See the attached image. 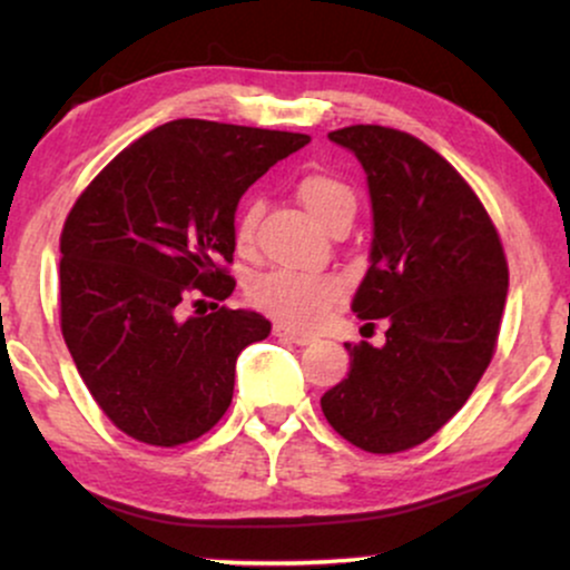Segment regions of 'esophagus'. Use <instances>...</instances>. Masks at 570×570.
I'll return each mask as SVG.
<instances>
[{
  "label": "esophagus",
  "mask_w": 570,
  "mask_h": 570,
  "mask_svg": "<svg viewBox=\"0 0 570 570\" xmlns=\"http://www.w3.org/2000/svg\"><path fill=\"white\" fill-rule=\"evenodd\" d=\"M273 335L281 337V340H289V343H294V345H311V343H313L311 335H305V332L292 330V326H286V324H276V326H273Z\"/></svg>",
  "instance_id": "34e87169"
}]
</instances>
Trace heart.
<instances>
[{
	"label": "heart",
	"mask_w": 570,
	"mask_h": 570,
	"mask_svg": "<svg viewBox=\"0 0 570 570\" xmlns=\"http://www.w3.org/2000/svg\"><path fill=\"white\" fill-rule=\"evenodd\" d=\"M297 200L318 225L330 227L332 222L351 217L356 212V195L345 181L330 174H307L297 181ZM259 203H248L235 222V246L244 252L252 246L254 230H257ZM248 303L267 316L278 318L281 324L307 330L318 324L337 303L343 286L332 276H313V273L273 271L257 276L248 284Z\"/></svg>",
	"instance_id": "heart-1"
}]
</instances>
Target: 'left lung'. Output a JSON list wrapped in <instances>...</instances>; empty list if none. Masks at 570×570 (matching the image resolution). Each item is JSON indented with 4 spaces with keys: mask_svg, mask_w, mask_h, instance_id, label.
<instances>
[{
    "mask_svg": "<svg viewBox=\"0 0 570 570\" xmlns=\"http://www.w3.org/2000/svg\"><path fill=\"white\" fill-rule=\"evenodd\" d=\"M330 139L356 155L372 198L370 271L351 307L389 330L383 348L345 343L351 372L322 410L356 448L402 453L434 436L485 375L507 303V254L474 189L429 144L383 126H348Z\"/></svg>",
    "mask_w": 570,
    "mask_h": 570,
    "instance_id": "obj_1",
    "label": "left lung"
}]
</instances>
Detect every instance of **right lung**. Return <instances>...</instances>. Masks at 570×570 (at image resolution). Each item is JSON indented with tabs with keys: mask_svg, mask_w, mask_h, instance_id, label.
Listing matches in <instances>:
<instances>
[{
	"mask_svg": "<svg viewBox=\"0 0 570 570\" xmlns=\"http://www.w3.org/2000/svg\"><path fill=\"white\" fill-rule=\"evenodd\" d=\"M305 134L171 120L122 149L82 189L61 233V332L77 372L122 434L176 448L233 402L235 358L271 335L235 289L240 195ZM213 299V313L185 317Z\"/></svg>",
	"mask_w": 570,
	"mask_h": 570,
	"instance_id": "add662e5",
	"label": "right lung"
}]
</instances>
